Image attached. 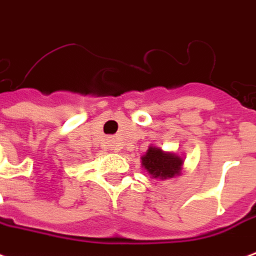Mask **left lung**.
Wrapping results in <instances>:
<instances>
[{
	"mask_svg": "<svg viewBox=\"0 0 256 256\" xmlns=\"http://www.w3.org/2000/svg\"><path fill=\"white\" fill-rule=\"evenodd\" d=\"M142 166L153 179H166L180 174L183 160L174 153H164L158 148L150 146L142 157Z\"/></svg>",
	"mask_w": 256,
	"mask_h": 256,
	"instance_id": "8db88e82",
	"label": "left lung"
}]
</instances>
